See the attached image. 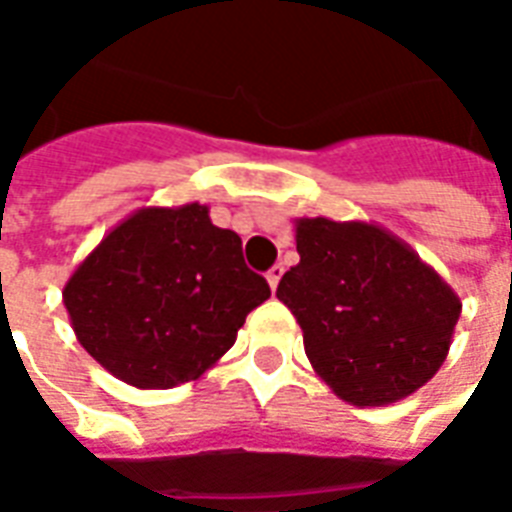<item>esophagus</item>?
I'll list each match as a JSON object with an SVG mask.
<instances>
[{"instance_id": "1", "label": "esophagus", "mask_w": 512, "mask_h": 512, "mask_svg": "<svg viewBox=\"0 0 512 512\" xmlns=\"http://www.w3.org/2000/svg\"><path fill=\"white\" fill-rule=\"evenodd\" d=\"M282 274H285V268L279 266H271L268 268V274H266V279H268V285H271V290H277V285H279V279H282Z\"/></svg>"}]
</instances>
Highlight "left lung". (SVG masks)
Segmentation results:
<instances>
[{
  "instance_id": "left-lung-1",
  "label": "left lung",
  "mask_w": 512,
  "mask_h": 512,
  "mask_svg": "<svg viewBox=\"0 0 512 512\" xmlns=\"http://www.w3.org/2000/svg\"><path fill=\"white\" fill-rule=\"evenodd\" d=\"M299 266L277 299L304 334L312 370L351 406H389L439 373L461 315L458 293L373 222L293 219Z\"/></svg>"
}]
</instances>
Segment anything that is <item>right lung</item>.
Returning <instances> with one entry per match:
<instances>
[{
    "label": "right lung",
    "instance_id": "1",
    "mask_svg": "<svg viewBox=\"0 0 512 512\" xmlns=\"http://www.w3.org/2000/svg\"><path fill=\"white\" fill-rule=\"evenodd\" d=\"M268 296L266 279L246 268L241 238L216 227L200 202L134 211L62 288L84 351L136 389L197 381Z\"/></svg>",
    "mask_w": 512,
    "mask_h": 512
}]
</instances>
